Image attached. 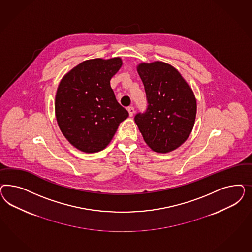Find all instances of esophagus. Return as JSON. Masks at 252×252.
Wrapping results in <instances>:
<instances>
[{
    "label": "esophagus",
    "mask_w": 252,
    "mask_h": 252,
    "mask_svg": "<svg viewBox=\"0 0 252 252\" xmlns=\"http://www.w3.org/2000/svg\"><path fill=\"white\" fill-rule=\"evenodd\" d=\"M127 111H128V113H129L130 116H133L134 114H135V108L133 106H130L127 108Z\"/></svg>",
    "instance_id": "esophagus-1"
}]
</instances>
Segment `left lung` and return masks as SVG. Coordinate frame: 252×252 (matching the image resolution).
<instances>
[{"instance_id":"left-lung-1","label":"left lung","mask_w":252,"mask_h":252,"mask_svg":"<svg viewBox=\"0 0 252 252\" xmlns=\"http://www.w3.org/2000/svg\"><path fill=\"white\" fill-rule=\"evenodd\" d=\"M148 107L135 122L147 145L153 152L167 153L177 149L193 129L197 101L189 85L180 73L163 62L137 65Z\"/></svg>"}]
</instances>
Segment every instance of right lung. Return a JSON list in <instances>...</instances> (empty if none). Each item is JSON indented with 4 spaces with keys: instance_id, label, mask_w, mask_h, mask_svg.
Instances as JSON below:
<instances>
[{
    "instance_id": "1",
    "label": "right lung",
    "mask_w": 252,
    "mask_h": 252,
    "mask_svg": "<svg viewBox=\"0 0 252 252\" xmlns=\"http://www.w3.org/2000/svg\"><path fill=\"white\" fill-rule=\"evenodd\" d=\"M120 57L82 62L62 78L55 95V116L63 135L77 150L106 148L128 112L115 99L110 80L122 66Z\"/></svg>"
}]
</instances>
